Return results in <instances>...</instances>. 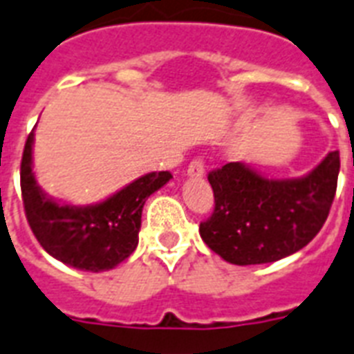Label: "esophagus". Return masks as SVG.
<instances>
[{
  "label": "esophagus",
  "mask_w": 354,
  "mask_h": 354,
  "mask_svg": "<svg viewBox=\"0 0 354 354\" xmlns=\"http://www.w3.org/2000/svg\"><path fill=\"white\" fill-rule=\"evenodd\" d=\"M204 161L200 160V158H194L187 167V176L189 178H202L204 176Z\"/></svg>",
  "instance_id": "34e87169"
}]
</instances>
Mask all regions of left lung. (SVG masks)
<instances>
[{
	"label": "left lung",
	"mask_w": 354,
	"mask_h": 354,
	"mask_svg": "<svg viewBox=\"0 0 354 354\" xmlns=\"http://www.w3.org/2000/svg\"><path fill=\"white\" fill-rule=\"evenodd\" d=\"M340 172L338 150L307 176L274 180L241 161L209 172L213 215L200 236L224 261L239 266L274 263L305 248L329 216Z\"/></svg>",
	"instance_id": "1"
}]
</instances>
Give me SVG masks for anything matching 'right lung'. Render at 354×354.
<instances>
[{
  "label": "right lung",
  "instance_id": "1",
  "mask_svg": "<svg viewBox=\"0 0 354 354\" xmlns=\"http://www.w3.org/2000/svg\"><path fill=\"white\" fill-rule=\"evenodd\" d=\"M32 143L35 130L25 141L19 180L25 216L41 248L86 272L112 270L130 257L138 246L145 200L171 180V172H149L99 204H58L36 183Z\"/></svg>",
  "mask_w": 354,
  "mask_h": 354
}]
</instances>
